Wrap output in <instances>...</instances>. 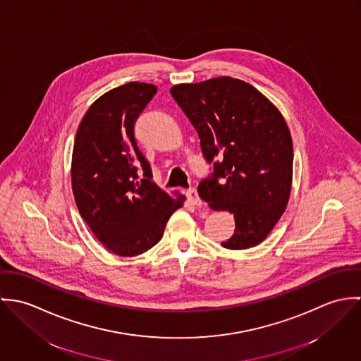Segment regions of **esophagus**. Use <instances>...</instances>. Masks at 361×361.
I'll return each instance as SVG.
<instances>
[{
	"label": "esophagus",
	"mask_w": 361,
	"mask_h": 361,
	"mask_svg": "<svg viewBox=\"0 0 361 361\" xmlns=\"http://www.w3.org/2000/svg\"><path fill=\"white\" fill-rule=\"evenodd\" d=\"M186 195H188L189 202H190L193 206H203V200L200 199V196H199V193H197L196 189H189V190L186 192Z\"/></svg>",
	"instance_id": "1"
}]
</instances>
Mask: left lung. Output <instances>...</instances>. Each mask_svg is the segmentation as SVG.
<instances>
[{"label":"left lung","mask_w":361,"mask_h":361,"mask_svg":"<svg viewBox=\"0 0 361 361\" xmlns=\"http://www.w3.org/2000/svg\"><path fill=\"white\" fill-rule=\"evenodd\" d=\"M171 94L214 164L199 196L215 211H229L235 233L221 246L259 245L285 212L293 178V143L281 111L252 85L231 76L180 83Z\"/></svg>","instance_id":"1"}]
</instances>
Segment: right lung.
Masks as SVG:
<instances>
[{
	"mask_svg": "<svg viewBox=\"0 0 361 361\" xmlns=\"http://www.w3.org/2000/svg\"><path fill=\"white\" fill-rule=\"evenodd\" d=\"M155 93L157 86L142 82L104 93L83 115L73 143L71 178L78 209L94 236L121 257L155 246L186 200L152 182L150 165L135 140V121ZM139 166L145 180L138 178Z\"/></svg>",
	"mask_w": 361,
	"mask_h": 361,
	"instance_id": "1",
	"label": "right lung"
}]
</instances>
